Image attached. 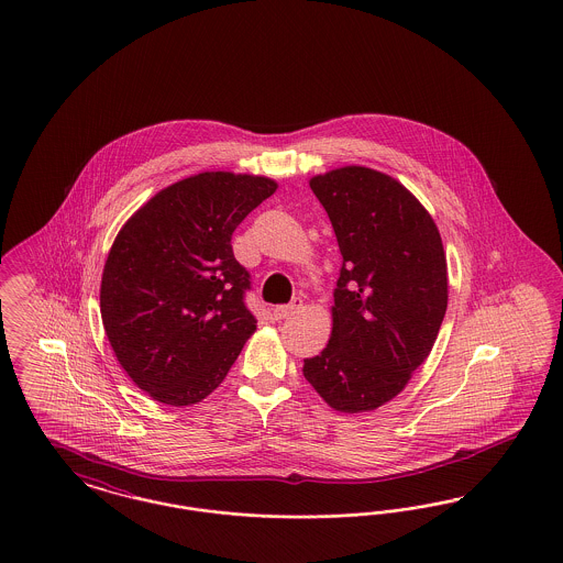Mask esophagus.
<instances>
[{
    "instance_id": "esophagus-1",
    "label": "esophagus",
    "mask_w": 563,
    "mask_h": 563,
    "mask_svg": "<svg viewBox=\"0 0 563 563\" xmlns=\"http://www.w3.org/2000/svg\"><path fill=\"white\" fill-rule=\"evenodd\" d=\"M301 308H303V301H301L299 297H295L291 303H287V306H276V308L272 310V316H274L276 320H283V318H289V316L297 314Z\"/></svg>"
}]
</instances>
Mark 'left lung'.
<instances>
[{
  "label": "left lung",
  "mask_w": 563,
  "mask_h": 563,
  "mask_svg": "<svg viewBox=\"0 0 563 563\" xmlns=\"http://www.w3.org/2000/svg\"><path fill=\"white\" fill-rule=\"evenodd\" d=\"M338 236L333 331L303 377L339 412L396 398L426 362L449 306L442 236L428 209L391 176L347 165L310 180Z\"/></svg>",
  "instance_id": "obj_1"
}]
</instances>
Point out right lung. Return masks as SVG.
I'll list each match as a JSON object with an SVG mask.
<instances>
[{
    "instance_id": "add662e5",
    "label": "right lung",
    "mask_w": 563,
    "mask_h": 563,
    "mask_svg": "<svg viewBox=\"0 0 563 563\" xmlns=\"http://www.w3.org/2000/svg\"><path fill=\"white\" fill-rule=\"evenodd\" d=\"M264 176L202 172L144 202L109 251L100 314L114 356L153 400L201 402L255 333L232 232L274 195Z\"/></svg>"
}]
</instances>
